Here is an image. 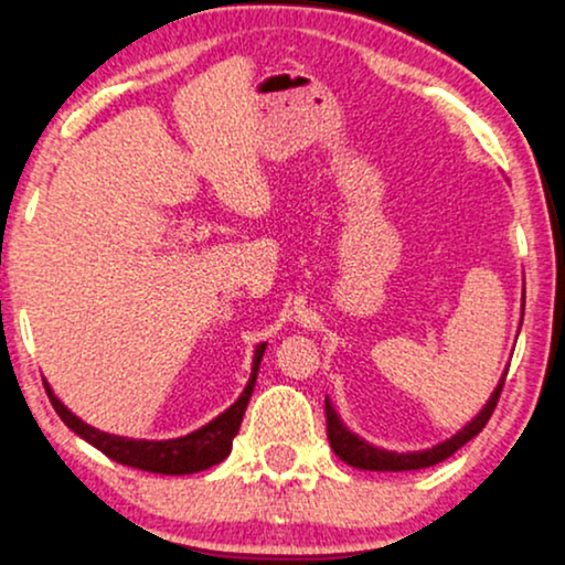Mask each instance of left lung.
<instances>
[{"mask_svg":"<svg viewBox=\"0 0 565 565\" xmlns=\"http://www.w3.org/2000/svg\"><path fill=\"white\" fill-rule=\"evenodd\" d=\"M502 386H505V375H502L500 386L494 388L492 399L483 404L481 413L476 415L473 420H470L468 426L460 430V434H455L452 439L436 444V447H430V449H423V452H402V455L399 452H386V449H377V447H370V444L362 441L360 436L351 434V430L341 423V417L335 415V409H333V404H330V399H324V420H328L330 447H333V452L351 468L388 470V473H399V470L430 468V466H436V462L452 457L457 449L466 447V444L473 439V436L481 434L483 426L489 423V417H492V413H494L497 402H500Z\"/></svg>","mask_w":565,"mask_h":565,"instance_id":"8db88e82","label":"left lung"}]
</instances>
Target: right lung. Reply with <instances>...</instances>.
<instances>
[{
  "instance_id": "1",
  "label": "right lung",
  "mask_w": 565,
  "mask_h": 565,
  "mask_svg": "<svg viewBox=\"0 0 565 565\" xmlns=\"http://www.w3.org/2000/svg\"><path fill=\"white\" fill-rule=\"evenodd\" d=\"M264 349H267V343H262V347L256 349L248 386L243 388L241 399L232 404L230 409H224L222 415L214 417L209 426L192 430L188 436H179V439L145 441V439H126V436L105 434V430H97L86 426L84 420H78V417L57 399L55 391L50 386L44 388H46V396H50L52 407H55V413L60 415V420H63L73 434H78L84 441H89L92 447H97L99 452L108 455L110 460L121 462V466H129V468L148 470V473H163V476L198 473V470L216 466V462H222L224 457L230 455L232 439H235L237 430H241L245 407H248L250 394H254L258 364H262Z\"/></svg>"
}]
</instances>
